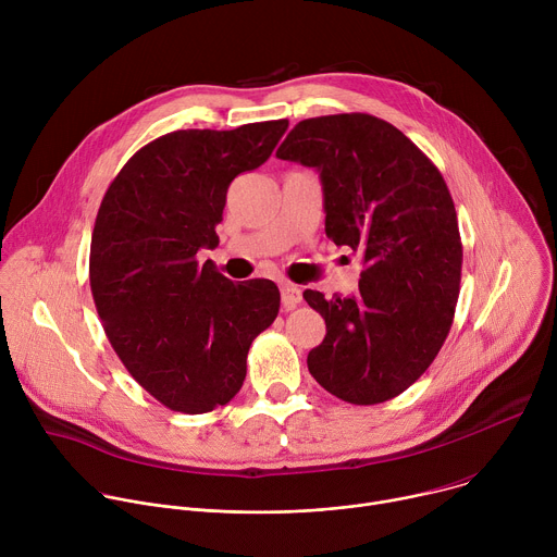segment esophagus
<instances>
[{
  "label": "esophagus",
  "mask_w": 557,
  "mask_h": 557,
  "mask_svg": "<svg viewBox=\"0 0 557 557\" xmlns=\"http://www.w3.org/2000/svg\"><path fill=\"white\" fill-rule=\"evenodd\" d=\"M282 306L286 310H293L301 301V288L295 284H282Z\"/></svg>",
  "instance_id": "esophagus-1"
}]
</instances>
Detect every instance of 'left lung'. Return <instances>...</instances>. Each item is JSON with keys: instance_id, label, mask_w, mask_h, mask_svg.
Listing matches in <instances>:
<instances>
[{"instance_id": "8db88e82", "label": "left lung", "mask_w": 557, "mask_h": 557, "mask_svg": "<svg viewBox=\"0 0 557 557\" xmlns=\"http://www.w3.org/2000/svg\"><path fill=\"white\" fill-rule=\"evenodd\" d=\"M277 158L320 172L326 235L363 262L350 297L304 290L326 322L308 370L342 401L394 399L430 368L454 322L462 245L449 189L401 129L361 112L299 121Z\"/></svg>"}]
</instances>
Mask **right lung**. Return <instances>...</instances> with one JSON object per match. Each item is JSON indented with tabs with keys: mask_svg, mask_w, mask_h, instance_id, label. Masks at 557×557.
Listing matches in <instances>:
<instances>
[{
	"mask_svg": "<svg viewBox=\"0 0 557 557\" xmlns=\"http://www.w3.org/2000/svg\"><path fill=\"white\" fill-rule=\"evenodd\" d=\"M286 127L170 132L140 147L101 200L90 245L97 312L127 372L174 412L226 406L253 339L277 317L271 280L231 282L196 256L218 245L231 181L267 163Z\"/></svg>",
	"mask_w": 557,
	"mask_h": 557,
	"instance_id": "add662e5",
	"label": "right lung"
}]
</instances>
